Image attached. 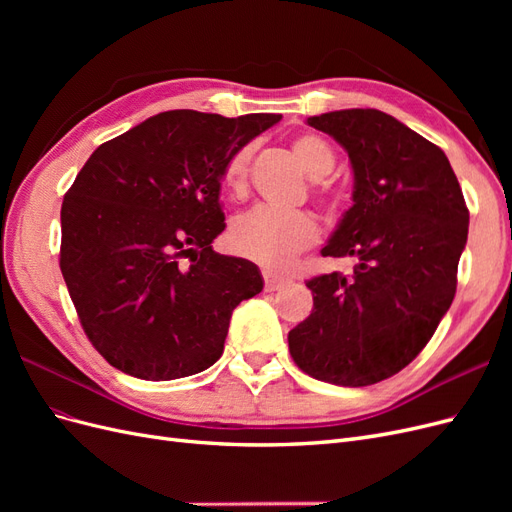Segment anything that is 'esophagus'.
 <instances>
[{
    "label": "esophagus",
    "instance_id": "1",
    "mask_svg": "<svg viewBox=\"0 0 512 512\" xmlns=\"http://www.w3.org/2000/svg\"><path fill=\"white\" fill-rule=\"evenodd\" d=\"M262 275H265V288L269 292L280 290V288H284L288 284V277H282V275H277L273 271H262Z\"/></svg>",
    "mask_w": 512,
    "mask_h": 512
}]
</instances>
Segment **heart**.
I'll return each instance as SVG.
<instances>
[{
    "instance_id": "1",
    "label": "heart",
    "mask_w": 512,
    "mask_h": 512,
    "mask_svg": "<svg viewBox=\"0 0 512 512\" xmlns=\"http://www.w3.org/2000/svg\"><path fill=\"white\" fill-rule=\"evenodd\" d=\"M292 153L305 173L314 179L327 177L335 166V153L322 136L305 132L292 138ZM252 147H241L228 158L222 181L228 194L241 196L250 179ZM320 239V224L312 213L254 207L230 224L228 241L239 256L267 267H284L299 252Z\"/></svg>"
}]
</instances>
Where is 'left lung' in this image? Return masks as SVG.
Returning <instances> with one entry per match:
<instances>
[{"mask_svg":"<svg viewBox=\"0 0 512 512\" xmlns=\"http://www.w3.org/2000/svg\"><path fill=\"white\" fill-rule=\"evenodd\" d=\"M350 158L352 207L322 256L350 258L307 282L314 309L288 333L294 363L316 380L367 386L416 359L457 290L470 213L444 151L376 108L307 117Z\"/></svg>","mask_w":512,"mask_h":512,"instance_id":"left-lung-1","label":"left lung"}]
</instances>
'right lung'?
<instances>
[{"label":"right lung","mask_w":512,"mask_h":512,"mask_svg":"<svg viewBox=\"0 0 512 512\" xmlns=\"http://www.w3.org/2000/svg\"><path fill=\"white\" fill-rule=\"evenodd\" d=\"M282 115L166 111L100 145L61 205V254L89 342L123 374L177 380L222 356L254 262L213 252L222 173Z\"/></svg>","instance_id":"1"}]
</instances>
